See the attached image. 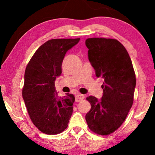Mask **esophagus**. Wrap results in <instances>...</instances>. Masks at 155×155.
I'll return each mask as SVG.
<instances>
[{"label": "esophagus", "instance_id": "obj_1", "mask_svg": "<svg viewBox=\"0 0 155 155\" xmlns=\"http://www.w3.org/2000/svg\"><path fill=\"white\" fill-rule=\"evenodd\" d=\"M84 97L83 94H78L75 96V101L77 102H79V101H81L84 99Z\"/></svg>", "mask_w": 155, "mask_h": 155}]
</instances>
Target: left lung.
<instances>
[{
	"label": "left lung",
	"instance_id": "left-lung-1",
	"mask_svg": "<svg viewBox=\"0 0 155 155\" xmlns=\"http://www.w3.org/2000/svg\"><path fill=\"white\" fill-rule=\"evenodd\" d=\"M85 44L96 76L104 80L101 99L87 97L91 109L86 114V121L94 133L109 135L121 126L132 107L136 85L133 63L118 40L90 38Z\"/></svg>",
	"mask_w": 155,
	"mask_h": 155
}]
</instances>
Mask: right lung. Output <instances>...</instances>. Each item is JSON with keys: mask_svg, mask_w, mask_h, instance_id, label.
<instances>
[{"mask_svg": "<svg viewBox=\"0 0 155 155\" xmlns=\"http://www.w3.org/2000/svg\"><path fill=\"white\" fill-rule=\"evenodd\" d=\"M80 39L48 40L36 51L25 70L22 89L25 106L34 125L47 135L65 130L73 114L75 97L72 94L58 97L55 80L62 73L66 52Z\"/></svg>", "mask_w": 155, "mask_h": 155, "instance_id": "right-lung-1", "label": "right lung"}]
</instances>
